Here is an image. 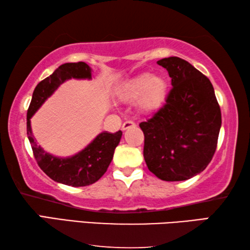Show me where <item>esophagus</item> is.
<instances>
[{
	"label": "esophagus",
	"instance_id": "34e87169",
	"mask_svg": "<svg viewBox=\"0 0 250 250\" xmlns=\"http://www.w3.org/2000/svg\"><path fill=\"white\" fill-rule=\"evenodd\" d=\"M133 126H135V124L133 121L131 120H126L124 122V125H122V130H126V129H130V128H133Z\"/></svg>",
	"mask_w": 250,
	"mask_h": 250
}]
</instances>
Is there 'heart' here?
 I'll list each match as a JSON object with an SVG mask.
<instances>
[{
  "instance_id": "1",
  "label": "heart",
  "mask_w": 250,
  "mask_h": 250,
  "mask_svg": "<svg viewBox=\"0 0 250 250\" xmlns=\"http://www.w3.org/2000/svg\"><path fill=\"white\" fill-rule=\"evenodd\" d=\"M168 83L160 75L141 74L130 78L117 90V99L122 104L137 101L142 113H152L159 110L166 101Z\"/></svg>"
}]
</instances>
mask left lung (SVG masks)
Returning a JSON list of instances; mask_svg holds the SVG:
<instances>
[{
	"label": "left lung",
	"instance_id": "obj_1",
	"mask_svg": "<svg viewBox=\"0 0 250 250\" xmlns=\"http://www.w3.org/2000/svg\"><path fill=\"white\" fill-rule=\"evenodd\" d=\"M172 78L166 104L141 122L147 168L160 180L185 181L200 174L215 153L222 125L213 84L188 62L160 59Z\"/></svg>",
	"mask_w": 250,
	"mask_h": 250
}]
</instances>
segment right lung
Listing matches in <instances>:
<instances>
[{
  "instance_id": "obj_1",
  "label": "right lung",
  "mask_w": 250,
  "mask_h": 250,
  "mask_svg": "<svg viewBox=\"0 0 250 250\" xmlns=\"http://www.w3.org/2000/svg\"><path fill=\"white\" fill-rule=\"evenodd\" d=\"M71 78L91 79V68L83 62H66L37 84L27 110V138L37 164L46 175L58 183L79 188L94 184L104 174L111 163L115 149L119 145L122 132L120 130L116 133L104 131L83 150L68 158L49 154L37 145L33 135L31 118L62 83Z\"/></svg>"
}]
</instances>
